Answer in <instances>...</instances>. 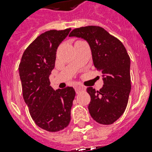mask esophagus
<instances>
[{
    "instance_id": "1",
    "label": "esophagus",
    "mask_w": 152,
    "mask_h": 152,
    "mask_svg": "<svg viewBox=\"0 0 152 152\" xmlns=\"http://www.w3.org/2000/svg\"><path fill=\"white\" fill-rule=\"evenodd\" d=\"M74 88H75V90H76V93H79L80 91H82L85 90V87L83 85H80V84H76V85L74 86Z\"/></svg>"
}]
</instances>
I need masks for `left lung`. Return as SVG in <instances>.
<instances>
[{"instance_id": "left-lung-1", "label": "left lung", "mask_w": 152, "mask_h": 152, "mask_svg": "<svg viewBox=\"0 0 152 152\" xmlns=\"http://www.w3.org/2000/svg\"><path fill=\"white\" fill-rule=\"evenodd\" d=\"M69 36L85 39L90 45L94 65L103 74L99 91L89 87L88 110L91 118L102 125H111L125 112L130 90V57L122 42L99 26L75 28Z\"/></svg>"}]
</instances>
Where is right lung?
Instances as JSON below:
<instances>
[{
  "label": "right lung",
  "instance_id": "add662e5",
  "mask_svg": "<svg viewBox=\"0 0 152 152\" xmlns=\"http://www.w3.org/2000/svg\"><path fill=\"white\" fill-rule=\"evenodd\" d=\"M70 31L50 30L40 34L25 50L19 65L23 97L30 114L39 127L48 132L64 129L71 120L74 88L54 91L49 79L57 47Z\"/></svg>",
  "mask_w": 152,
  "mask_h": 152
}]
</instances>
